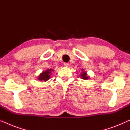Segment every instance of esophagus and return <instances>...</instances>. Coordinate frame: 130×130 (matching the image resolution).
Masks as SVG:
<instances>
[{
	"mask_svg": "<svg viewBox=\"0 0 130 130\" xmlns=\"http://www.w3.org/2000/svg\"><path fill=\"white\" fill-rule=\"evenodd\" d=\"M63 66L65 67H68L69 63H63Z\"/></svg>",
	"mask_w": 130,
	"mask_h": 130,
	"instance_id": "1",
	"label": "esophagus"
}]
</instances>
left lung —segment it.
<instances>
[{"label": "left lung", "mask_w": 130, "mask_h": 130, "mask_svg": "<svg viewBox=\"0 0 130 130\" xmlns=\"http://www.w3.org/2000/svg\"><path fill=\"white\" fill-rule=\"evenodd\" d=\"M81 76H82V78H83V79H88V76H87V74H86L85 72L82 73Z\"/></svg>", "instance_id": "left-lung-1"}]
</instances>
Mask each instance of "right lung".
<instances>
[{"label": "right lung", "mask_w": 130, "mask_h": 130, "mask_svg": "<svg viewBox=\"0 0 130 130\" xmlns=\"http://www.w3.org/2000/svg\"><path fill=\"white\" fill-rule=\"evenodd\" d=\"M52 71V69H47V70L43 71V72L41 74V75L38 77V79L39 81H46L49 79L50 78V73Z\"/></svg>", "instance_id": "1"}]
</instances>
